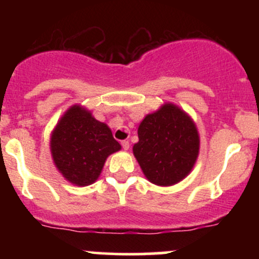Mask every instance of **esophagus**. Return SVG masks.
I'll return each instance as SVG.
<instances>
[{
	"mask_svg": "<svg viewBox=\"0 0 259 259\" xmlns=\"http://www.w3.org/2000/svg\"><path fill=\"white\" fill-rule=\"evenodd\" d=\"M121 146H122V149H124V150H127V149H129V146H130L129 142H127V140H122Z\"/></svg>",
	"mask_w": 259,
	"mask_h": 259,
	"instance_id": "obj_1",
	"label": "esophagus"
}]
</instances>
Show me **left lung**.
Instances as JSON below:
<instances>
[{
  "label": "left lung",
  "mask_w": 259,
  "mask_h": 259,
  "mask_svg": "<svg viewBox=\"0 0 259 259\" xmlns=\"http://www.w3.org/2000/svg\"><path fill=\"white\" fill-rule=\"evenodd\" d=\"M133 153L149 182L169 187L192 171L199 154V134L190 116L174 104L148 114L138 129Z\"/></svg>",
  "instance_id": "1"
}]
</instances>
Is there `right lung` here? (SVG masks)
Masks as SVG:
<instances>
[{
	"mask_svg": "<svg viewBox=\"0 0 259 259\" xmlns=\"http://www.w3.org/2000/svg\"><path fill=\"white\" fill-rule=\"evenodd\" d=\"M52 159L65 179L79 187L93 184L100 176L106 158L121 145L110 127L80 105L69 109L51 134Z\"/></svg>",
	"mask_w": 259,
	"mask_h": 259,
	"instance_id": "1",
	"label": "right lung"
}]
</instances>
